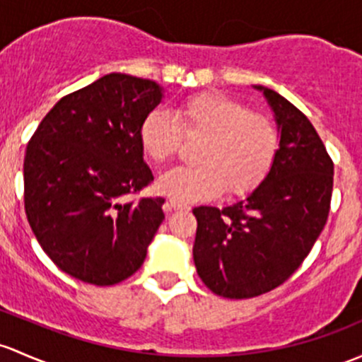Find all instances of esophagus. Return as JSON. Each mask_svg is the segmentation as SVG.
<instances>
[{"instance_id": "1", "label": "esophagus", "mask_w": 362, "mask_h": 362, "mask_svg": "<svg viewBox=\"0 0 362 362\" xmlns=\"http://www.w3.org/2000/svg\"><path fill=\"white\" fill-rule=\"evenodd\" d=\"M189 204L182 203V201H177V199H168L165 203V211H173V210H189Z\"/></svg>"}]
</instances>
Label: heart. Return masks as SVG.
<instances>
[{
    "label": "heart",
    "instance_id": "1",
    "mask_svg": "<svg viewBox=\"0 0 362 362\" xmlns=\"http://www.w3.org/2000/svg\"><path fill=\"white\" fill-rule=\"evenodd\" d=\"M185 135L204 136L197 166H177L161 175L156 187L171 199L199 201L226 189L239 196L264 182L279 154V130L265 114L250 112L235 98L215 91L192 95L175 107ZM166 111L154 109L144 117L139 140L144 154L166 161L178 149L182 132Z\"/></svg>",
    "mask_w": 362,
    "mask_h": 362
}]
</instances>
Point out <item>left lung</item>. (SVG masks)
Instances as JSON below:
<instances>
[{"label": "left lung", "instance_id": "8db88e82", "mask_svg": "<svg viewBox=\"0 0 362 362\" xmlns=\"http://www.w3.org/2000/svg\"><path fill=\"white\" fill-rule=\"evenodd\" d=\"M253 88L279 130L276 163L230 206L192 210L197 274L215 295L235 300L274 290L302 265L325 229L333 191V161L305 114L271 88Z\"/></svg>", "mask_w": 362, "mask_h": 362}]
</instances>
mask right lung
Masks as SVG:
<instances>
[{"mask_svg": "<svg viewBox=\"0 0 362 362\" xmlns=\"http://www.w3.org/2000/svg\"><path fill=\"white\" fill-rule=\"evenodd\" d=\"M163 97L156 81L111 72L60 98L28 144L29 226L53 264L83 283L128 279L165 218L163 197L127 201L154 180L139 130Z\"/></svg>", "mask_w": 362, "mask_h": 362, "instance_id": "add662e5", "label": "right lung"}]
</instances>
